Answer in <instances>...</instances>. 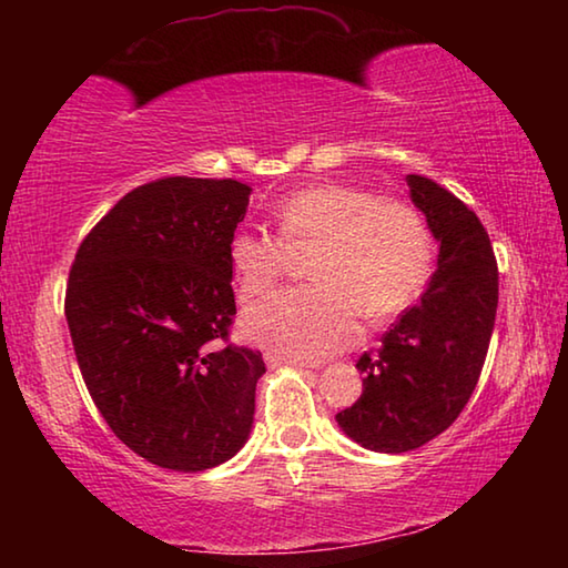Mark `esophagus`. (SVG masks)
Returning a JSON list of instances; mask_svg holds the SVG:
<instances>
[{
  "instance_id": "1",
  "label": "esophagus",
  "mask_w": 568,
  "mask_h": 568,
  "mask_svg": "<svg viewBox=\"0 0 568 568\" xmlns=\"http://www.w3.org/2000/svg\"><path fill=\"white\" fill-rule=\"evenodd\" d=\"M265 363L271 365V368H283V365H295V368H303V365H307L305 361L287 358V355H281V353H265Z\"/></svg>"
}]
</instances>
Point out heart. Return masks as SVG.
Listing matches in <instances>:
<instances>
[{
	"label": "heart",
	"mask_w": 568,
	"mask_h": 568,
	"mask_svg": "<svg viewBox=\"0 0 568 568\" xmlns=\"http://www.w3.org/2000/svg\"><path fill=\"white\" fill-rule=\"evenodd\" d=\"M277 237L237 227L227 265L243 301L267 293L287 250L311 247V285L285 287L245 313V335L287 358L321 361L358 338L361 313L378 323L406 311L434 267V240L416 207L373 192L318 182L275 205Z\"/></svg>",
	"instance_id": "b5f03b06"
}]
</instances>
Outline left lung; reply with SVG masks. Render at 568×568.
<instances>
[{"mask_svg":"<svg viewBox=\"0 0 568 568\" xmlns=\"http://www.w3.org/2000/svg\"><path fill=\"white\" fill-rule=\"evenodd\" d=\"M416 205L438 243L436 273L420 303L363 353V393L341 410V430L376 454H406L458 418L474 393L494 333L498 267L474 210L423 175H406Z\"/></svg>","mask_w":568,"mask_h":568,"instance_id":"left-lung-1","label":"left lung"}]
</instances>
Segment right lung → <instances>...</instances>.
<instances>
[{"label":"right lung","mask_w":568,"mask_h":568,"mask_svg":"<svg viewBox=\"0 0 568 568\" xmlns=\"http://www.w3.org/2000/svg\"><path fill=\"white\" fill-rule=\"evenodd\" d=\"M253 187L165 178L124 195L82 240L64 315L94 406L150 464L197 474L253 430L261 351L215 348L235 315L227 243Z\"/></svg>","instance_id":"add662e5"}]
</instances>
